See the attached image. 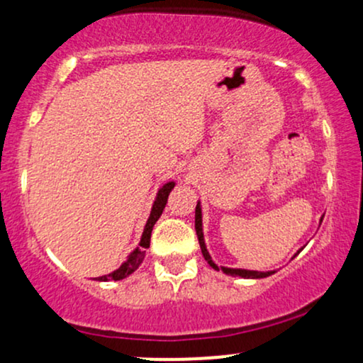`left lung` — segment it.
I'll list each match as a JSON object with an SVG mask.
<instances>
[{
  "mask_svg": "<svg viewBox=\"0 0 363 363\" xmlns=\"http://www.w3.org/2000/svg\"><path fill=\"white\" fill-rule=\"evenodd\" d=\"M194 227H196V235H198V240H199V247H201V252H203V257L208 261V264L211 266V268H215L216 272H220L222 269L223 273L227 274H232V277H242V278H266L269 277V274H273L274 272H251V269H234V268H223V266H216L213 261H211V256L208 254L206 251V245H205V239H203V223H201V206H199V203L196 205V215H194Z\"/></svg>",
  "mask_w": 363,
  "mask_h": 363,
  "instance_id": "left-lung-1",
  "label": "left lung"
}]
</instances>
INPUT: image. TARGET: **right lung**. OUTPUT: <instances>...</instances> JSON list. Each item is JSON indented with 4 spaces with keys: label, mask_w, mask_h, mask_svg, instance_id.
<instances>
[{
    "label": "right lung",
    "mask_w": 363,
    "mask_h": 363,
    "mask_svg": "<svg viewBox=\"0 0 363 363\" xmlns=\"http://www.w3.org/2000/svg\"><path fill=\"white\" fill-rule=\"evenodd\" d=\"M174 186H176V182H167V184H165L160 191H158L157 199H155V203H153V208H152V213H150L148 222H147V225H145L143 235H141L140 247H136L135 251L131 252V256H129L128 259L124 261L118 269H116V272H112L109 274H104V277H99L97 278L99 281L123 280V278H126L128 274H131L133 272H136V269L140 268V264L145 259V249L150 247V237H152L153 225L157 223L158 218H160L162 211H164L165 205H167V198H169L170 191L174 189Z\"/></svg>",
    "instance_id": "obj_1"
}]
</instances>
